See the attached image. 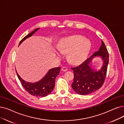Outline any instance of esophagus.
Here are the masks:
<instances>
[{
    "instance_id": "obj_1",
    "label": "esophagus",
    "mask_w": 124,
    "mask_h": 124,
    "mask_svg": "<svg viewBox=\"0 0 124 124\" xmlns=\"http://www.w3.org/2000/svg\"><path fill=\"white\" fill-rule=\"evenodd\" d=\"M62 70L63 71H66L67 70V68L65 67H63L62 68Z\"/></svg>"
}]
</instances>
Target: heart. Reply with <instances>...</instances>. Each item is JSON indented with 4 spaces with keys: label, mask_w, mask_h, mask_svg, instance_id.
<instances>
[{
    "label": "heart",
    "mask_w": 124,
    "mask_h": 124,
    "mask_svg": "<svg viewBox=\"0 0 124 124\" xmlns=\"http://www.w3.org/2000/svg\"><path fill=\"white\" fill-rule=\"evenodd\" d=\"M91 47V43L89 39L81 35H74L62 39L58 49L62 53L68 54V60L71 63L78 64L85 60ZM56 56L59 59L62 58L59 52H56Z\"/></svg>",
    "instance_id": "1"
}]
</instances>
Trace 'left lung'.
<instances>
[{
  "label": "left lung",
  "mask_w": 124,
  "mask_h": 124,
  "mask_svg": "<svg viewBox=\"0 0 124 124\" xmlns=\"http://www.w3.org/2000/svg\"><path fill=\"white\" fill-rule=\"evenodd\" d=\"M101 42L99 51L95 52L79 65L71 68L74 73L72 88L79 95H86L93 93L99 89L104 82L109 55L104 43L102 40ZM95 57L101 58L103 62L102 66L98 70L94 69L91 64Z\"/></svg>",
  "instance_id": "obj_1"
}]
</instances>
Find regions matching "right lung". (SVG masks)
Wrapping results in <instances>:
<instances>
[{"label": "right lung", "mask_w": 124, "mask_h": 124, "mask_svg": "<svg viewBox=\"0 0 124 124\" xmlns=\"http://www.w3.org/2000/svg\"><path fill=\"white\" fill-rule=\"evenodd\" d=\"M39 29V28L35 29L28 35L24 37L20 42L19 46L22 44V42H23L25 39L31 37ZM60 70V67L51 69L48 71L44 78L39 80V81L35 83H29L25 81L21 78L17 71H16H16L23 87L30 94L34 96L46 97L47 95H49L54 88L55 85V79L56 77L59 74Z\"/></svg>", "instance_id": "1"}]
</instances>
